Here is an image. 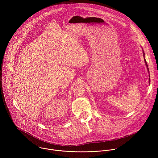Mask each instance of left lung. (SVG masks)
<instances>
[{
    "instance_id": "obj_1",
    "label": "left lung",
    "mask_w": 158,
    "mask_h": 158,
    "mask_svg": "<svg viewBox=\"0 0 158 158\" xmlns=\"http://www.w3.org/2000/svg\"><path fill=\"white\" fill-rule=\"evenodd\" d=\"M143 55H144V53L143 52ZM144 60H145V63H146V65H147V67H148V64H147V62H146V60H145V59H144ZM148 72H149V70H148ZM149 82H150V79H149Z\"/></svg>"
}]
</instances>
